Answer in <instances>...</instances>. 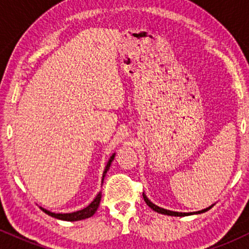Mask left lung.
I'll use <instances>...</instances> for the list:
<instances>
[{
  "label": "left lung",
  "mask_w": 249,
  "mask_h": 249,
  "mask_svg": "<svg viewBox=\"0 0 249 249\" xmlns=\"http://www.w3.org/2000/svg\"><path fill=\"white\" fill-rule=\"evenodd\" d=\"M142 196H144V200H145V202H146L148 207H151V208H152L153 211H156V212H158V213H160V214H164V215H171V216H187V215H193V214H201V213H205V212H207L208 210H211V208H212V207L214 206V204H213V205H211V206H208L207 208H204V210H201V211H198V212H190V213L174 212V211L165 210V208H161V207L157 206L156 204H153V202L151 201V200L147 198V196H146V194H145V193H142Z\"/></svg>",
  "instance_id": "1"
}]
</instances>
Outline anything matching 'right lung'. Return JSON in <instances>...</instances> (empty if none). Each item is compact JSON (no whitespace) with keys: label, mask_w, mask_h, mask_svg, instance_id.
<instances>
[{"label":"right lung","mask_w":249,"mask_h":249,"mask_svg":"<svg viewBox=\"0 0 249 249\" xmlns=\"http://www.w3.org/2000/svg\"><path fill=\"white\" fill-rule=\"evenodd\" d=\"M115 156H116V153H112V156L110 157V159H108V161L107 162V166H105L104 172H103L102 184H103V181H104V178H105V176H107V172L108 171V168H110L111 162H112L113 159H115ZM101 199H102V192H99L96 196V198L91 201V204H89L88 206L83 208V210H79V211H77V212H72V213H55V212H50V211L45 210V208H43V207H39V208H41L43 212L47 213L48 215L53 216V218L64 220V221H78V220L88 219V218H90V216H92L93 214L96 213L97 208H98V206H99Z\"/></svg>","instance_id":"right-lung-1"}]
</instances>
